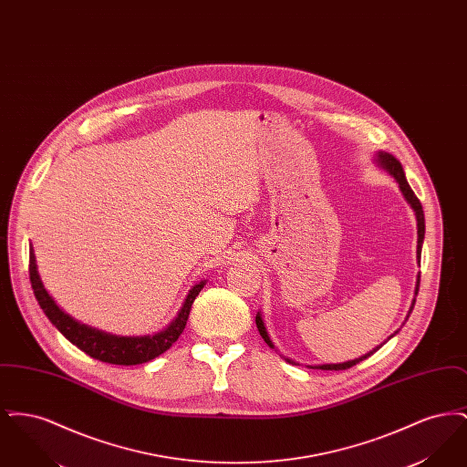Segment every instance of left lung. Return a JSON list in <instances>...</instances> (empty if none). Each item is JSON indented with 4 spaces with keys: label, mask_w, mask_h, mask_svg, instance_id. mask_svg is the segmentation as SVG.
I'll return each instance as SVG.
<instances>
[{
    "label": "left lung",
    "mask_w": 467,
    "mask_h": 467,
    "mask_svg": "<svg viewBox=\"0 0 467 467\" xmlns=\"http://www.w3.org/2000/svg\"><path fill=\"white\" fill-rule=\"evenodd\" d=\"M375 164H377L379 170L387 171L390 177L394 178V180L400 183V194H402V198L411 206V210H413V213H415V219H417V234H419V238H417V261H419V265H420L423 236H425V219H423L422 204H420L419 198L415 196V192L411 191V187H410V183H408V180H406V175H404V170H402V166H400V162L396 157L392 156V154H389V152L378 150L377 154H375ZM419 287H420V273L417 275L415 297H413V301H411V306H410V311H408V315H406V320H408L410 313L413 311V306H415ZM255 324H257V329H259V333L263 336V339L266 341L267 347H269V348H275V345H273V341H271V337H269V334H267L266 326H265V320H263V315H261L259 311H257V315H255ZM398 333H400V329L392 334V336H389V339L394 337ZM383 343H385V341H383ZM383 343H381L379 347H377V348H373L371 352H368V354H364L362 357H357L354 360H347V362H339V364H318V366H308V368H311V369H324V371H341V369H348V368L358 364L360 360L373 356L378 348L383 347ZM284 358H285L287 362H290V364H296L292 358H287V357H284Z\"/></svg>",
    "instance_id": "left-lung-1"
}]
</instances>
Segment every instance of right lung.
<instances>
[{"label": "right lung", "instance_id": "add662e5", "mask_svg": "<svg viewBox=\"0 0 467 467\" xmlns=\"http://www.w3.org/2000/svg\"><path fill=\"white\" fill-rule=\"evenodd\" d=\"M29 280H31L35 297L47 315V318L56 326V329L63 334L69 343L78 347L82 352H86L92 358H98L109 364H117V366H136L164 354L177 341L178 336L183 333L192 303L198 297L201 289L206 285V280H201L200 284H196L192 289L189 290L182 308L178 310L177 317L162 331L147 334V336H117V334L105 333L96 327H90L88 324H80L78 320L69 317L56 305V301L45 289L44 282L38 275L33 244H29Z\"/></svg>", "mask_w": 467, "mask_h": 467}]
</instances>
